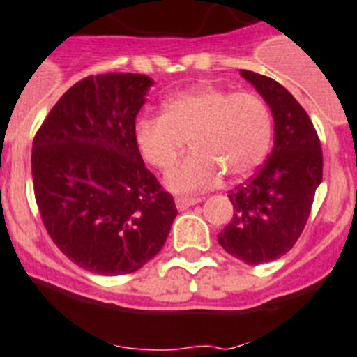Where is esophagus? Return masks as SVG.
<instances>
[{"instance_id": "1", "label": "esophagus", "mask_w": 357, "mask_h": 357, "mask_svg": "<svg viewBox=\"0 0 357 357\" xmlns=\"http://www.w3.org/2000/svg\"><path fill=\"white\" fill-rule=\"evenodd\" d=\"M176 208H178V210H188V208H190V206H195V204H199L200 202V199L199 197H176Z\"/></svg>"}]
</instances>
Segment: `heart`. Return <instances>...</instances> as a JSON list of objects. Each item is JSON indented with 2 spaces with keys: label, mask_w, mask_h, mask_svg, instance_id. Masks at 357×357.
I'll return each instance as SVG.
<instances>
[{
  "label": "heart",
  "mask_w": 357,
  "mask_h": 357,
  "mask_svg": "<svg viewBox=\"0 0 357 357\" xmlns=\"http://www.w3.org/2000/svg\"><path fill=\"white\" fill-rule=\"evenodd\" d=\"M185 140L193 153L167 175L169 190H208L222 175L231 182L244 181L272 149V109L259 94L202 85L166 100L162 116L138 120L135 128L140 157L158 172L175 166Z\"/></svg>",
  "instance_id": "1"
}]
</instances>
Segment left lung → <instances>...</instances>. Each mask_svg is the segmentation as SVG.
Instances as JSON below:
<instances>
[{
  "label": "left lung",
  "instance_id": "left-lung-1",
  "mask_svg": "<svg viewBox=\"0 0 357 357\" xmlns=\"http://www.w3.org/2000/svg\"><path fill=\"white\" fill-rule=\"evenodd\" d=\"M241 75L272 109L275 138L266 164L229 191L234 217L217 238L229 255L263 264L282 257L301 237L323 181V151L310 116L281 84L252 70Z\"/></svg>",
  "mask_w": 357,
  "mask_h": 357
}]
</instances>
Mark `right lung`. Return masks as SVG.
<instances>
[{"label":"right lung","mask_w":357,"mask_h":357,"mask_svg":"<svg viewBox=\"0 0 357 357\" xmlns=\"http://www.w3.org/2000/svg\"><path fill=\"white\" fill-rule=\"evenodd\" d=\"M153 79L109 73L79 79L32 142V184L52 243L78 266L122 275L157 255L176 208L144 164L135 123Z\"/></svg>","instance_id":"obj_1"}]
</instances>
